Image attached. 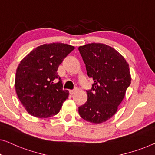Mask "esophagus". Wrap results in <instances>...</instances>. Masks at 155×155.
I'll return each mask as SVG.
<instances>
[{"label":"esophagus","mask_w":155,"mask_h":155,"mask_svg":"<svg viewBox=\"0 0 155 155\" xmlns=\"http://www.w3.org/2000/svg\"><path fill=\"white\" fill-rule=\"evenodd\" d=\"M77 91V88H75V89H74V90H70L69 91V93H70L71 95H73L74 93H76V91Z\"/></svg>","instance_id":"34e87169"}]
</instances>
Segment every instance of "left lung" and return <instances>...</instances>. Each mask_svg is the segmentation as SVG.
<instances>
[{
	"label": "left lung",
	"mask_w": 155,
	"mask_h": 155,
	"mask_svg": "<svg viewBox=\"0 0 155 155\" xmlns=\"http://www.w3.org/2000/svg\"><path fill=\"white\" fill-rule=\"evenodd\" d=\"M78 51L87 74L94 81L78 113L84 120L101 124L116 114L125 96L131 81L129 65L119 52L103 43H88L78 47Z\"/></svg>",
	"instance_id": "8db88e82"
}]
</instances>
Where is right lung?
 I'll return each mask as SVG.
<instances>
[{"mask_svg":"<svg viewBox=\"0 0 155 155\" xmlns=\"http://www.w3.org/2000/svg\"><path fill=\"white\" fill-rule=\"evenodd\" d=\"M75 48L61 43L38 46L23 58L17 67L15 91L27 112L48 118L60 112L69 91L62 89L58 67ZM58 78V83L54 80Z\"/></svg>","mask_w":155,"mask_h":155,"instance_id":"right-lung-1","label":"right lung"}]
</instances>
